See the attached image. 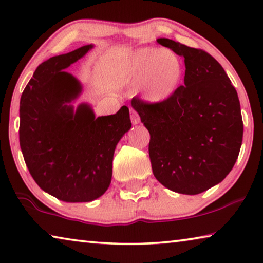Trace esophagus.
<instances>
[{
  "label": "esophagus",
  "mask_w": 263,
  "mask_h": 263,
  "mask_svg": "<svg viewBox=\"0 0 263 263\" xmlns=\"http://www.w3.org/2000/svg\"><path fill=\"white\" fill-rule=\"evenodd\" d=\"M130 116H131V122H132V124L133 125H137V124H139V122H140V117H139V115H138V112H137L135 109H130Z\"/></svg>",
  "instance_id": "esophagus-1"
}]
</instances>
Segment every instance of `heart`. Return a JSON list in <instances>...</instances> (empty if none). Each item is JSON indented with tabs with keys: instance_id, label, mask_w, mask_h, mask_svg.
<instances>
[{
	"instance_id": "obj_1",
	"label": "heart",
	"mask_w": 263,
	"mask_h": 263,
	"mask_svg": "<svg viewBox=\"0 0 263 263\" xmlns=\"http://www.w3.org/2000/svg\"><path fill=\"white\" fill-rule=\"evenodd\" d=\"M128 73L143 82V92L148 101L161 102L177 90L182 77L179 57L167 49H140L132 56Z\"/></svg>"
}]
</instances>
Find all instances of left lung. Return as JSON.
I'll return each instance as SVG.
<instances>
[{"label":"left lung","mask_w":263,"mask_h":263,"mask_svg":"<svg viewBox=\"0 0 263 263\" xmlns=\"http://www.w3.org/2000/svg\"><path fill=\"white\" fill-rule=\"evenodd\" d=\"M157 42L185 58L184 85L161 102L136 96L131 104L149 132L157 180L177 193L199 194L222 181L239 156L243 135L239 97L222 66L205 50L168 39Z\"/></svg>","instance_id":"8db88e82"}]
</instances>
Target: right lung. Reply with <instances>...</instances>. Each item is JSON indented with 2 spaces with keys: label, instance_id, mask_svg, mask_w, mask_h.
Returning <instances> with one entry per match:
<instances>
[{
  "label": "right lung",
  "instance_id": "obj_1",
  "mask_svg": "<svg viewBox=\"0 0 263 263\" xmlns=\"http://www.w3.org/2000/svg\"><path fill=\"white\" fill-rule=\"evenodd\" d=\"M92 45L55 56L37 66L20 103V146L36 184L66 202H87L110 186L112 160L120 138L131 128L130 112L96 118L85 104L73 112L68 103L81 93L63 71Z\"/></svg>",
  "mask_w": 263,
  "mask_h": 263
}]
</instances>
